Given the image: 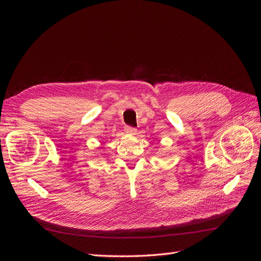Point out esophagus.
I'll use <instances>...</instances> for the list:
<instances>
[{
	"mask_svg": "<svg viewBox=\"0 0 261 261\" xmlns=\"http://www.w3.org/2000/svg\"><path fill=\"white\" fill-rule=\"evenodd\" d=\"M124 130H125L126 134H128V135H132V136L137 135V129L133 128V127H129V126H125Z\"/></svg>",
	"mask_w": 261,
	"mask_h": 261,
	"instance_id": "obj_1",
	"label": "esophagus"
}]
</instances>
